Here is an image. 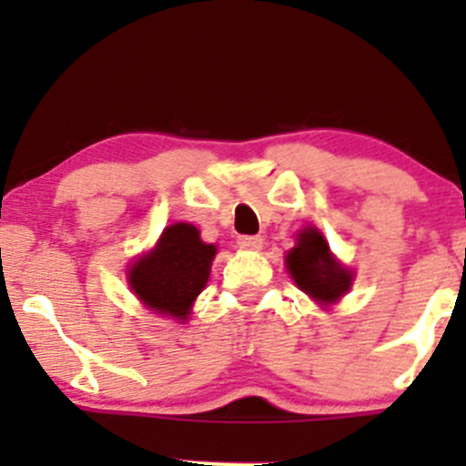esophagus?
<instances>
[{
	"label": "esophagus",
	"mask_w": 466,
	"mask_h": 466,
	"mask_svg": "<svg viewBox=\"0 0 466 466\" xmlns=\"http://www.w3.org/2000/svg\"><path fill=\"white\" fill-rule=\"evenodd\" d=\"M238 248L243 250H261L263 248V238L261 237H238Z\"/></svg>",
	"instance_id": "34e87169"
}]
</instances>
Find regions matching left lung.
Here are the masks:
<instances>
[{"mask_svg":"<svg viewBox=\"0 0 466 466\" xmlns=\"http://www.w3.org/2000/svg\"><path fill=\"white\" fill-rule=\"evenodd\" d=\"M286 268L298 289L320 307L338 302L354 281V272L336 261L322 232L316 228H304L298 234V243L286 255Z\"/></svg>","mask_w":466,"mask_h":466,"instance_id":"8db88e82","label":"left lung"}]
</instances>
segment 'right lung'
<instances>
[{"label": "right lung", "instance_id": "obj_1", "mask_svg": "<svg viewBox=\"0 0 466 466\" xmlns=\"http://www.w3.org/2000/svg\"><path fill=\"white\" fill-rule=\"evenodd\" d=\"M216 246L200 238L198 228L176 223L164 228L155 248L128 270V284L146 309L185 322L209 279Z\"/></svg>", "mask_w": 466, "mask_h": 466}]
</instances>
